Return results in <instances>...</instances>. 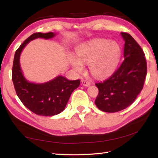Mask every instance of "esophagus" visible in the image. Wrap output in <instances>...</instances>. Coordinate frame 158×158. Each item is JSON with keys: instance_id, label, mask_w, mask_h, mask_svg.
Segmentation results:
<instances>
[{"instance_id": "1", "label": "esophagus", "mask_w": 158, "mask_h": 158, "mask_svg": "<svg viewBox=\"0 0 158 158\" xmlns=\"http://www.w3.org/2000/svg\"><path fill=\"white\" fill-rule=\"evenodd\" d=\"M81 84L84 85V86H86V87L90 86V83L89 81H85V80H82V81H81Z\"/></svg>"}]
</instances>
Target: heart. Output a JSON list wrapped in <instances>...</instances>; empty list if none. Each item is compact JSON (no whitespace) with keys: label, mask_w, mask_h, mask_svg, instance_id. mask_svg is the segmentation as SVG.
<instances>
[{"label":"heart","mask_w":158,"mask_h":158,"mask_svg":"<svg viewBox=\"0 0 158 158\" xmlns=\"http://www.w3.org/2000/svg\"><path fill=\"white\" fill-rule=\"evenodd\" d=\"M119 56L120 48L116 42L95 40L79 48L76 52V58L69 57V63L77 73L83 71L82 64H89L93 77L104 78L113 73Z\"/></svg>","instance_id":"1"}]
</instances>
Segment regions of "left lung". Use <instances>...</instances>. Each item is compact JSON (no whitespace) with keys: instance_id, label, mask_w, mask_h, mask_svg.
<instances>
[{"instance_id":"8db88e82","label":"left lung","mask_w":158,"mask_h":158,"mask_svg":"<svg viewBox=\"0 0 158 158\" xmlns=\"http://www.w3.org/2000/svg\"><path fill=\"white\" fill-rule=\"evenodd\" d=\"M124 60L112 75L95 85L99 93L95 103L99 109L114 113L132 105L143 87L147 73L145 55L129 33L122 32Z\"/></svg>"}]
</instances>
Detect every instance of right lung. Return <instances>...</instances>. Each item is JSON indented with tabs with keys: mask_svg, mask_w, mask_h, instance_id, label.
I'll use <instances>...</instances> for the list:
<instances>
[{
	"mask_svg": "<svg viewBox=\"0 0 158 158\" xmlns=\"http://www.w3.org/2000/svg\"><path fill=\"white\" fill-rule=\"evenodd\" d=\"M54 36L52 32L31 35L16 51L13 61L12 79L17 95L26 107L39 116H52L62 112L72 93L80 84L79 79L70 81L63 76H58L44 84L29 82L23 77L19 63L20 54L23 48L34 39H50Z\"/></svg>",
	"mask_w": 158,
	"mask_h": 158,
	"instance_id": "right-lung-1",
	"label": "right lung"
}]
</instances>
